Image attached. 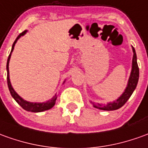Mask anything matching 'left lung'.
Masks as SVG:
<instances>
[{
  "label": "left lung",
  "instance_id": "obj_1",
  "mask_svg": "<svg viewBox=\"0 0 148 148\" xmlns=\"http://www.w3.org/2000/svg\"><path fill=\"white\" fill-rule=\"evenodd\" d=\"M132 48H133V52H134L133 60H132V70H131L128 84H127V87L125 92L116 101H114L112 103H109L106 106H102L101 104H94L93 102H91L92 105L94 107L98 108L100 110H118L123 106H124L125 103L130 97V96L132 95L133 92H134L135 88L137 86V84H138V76H139V70H138V64H137L136 53H135V50H134V47H132Z\"/></svg>",
  "mask_w": 148,
  "mask_h": 148
}]
</instances>
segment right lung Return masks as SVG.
<instances>
[{"instance_id": "1", "label": "right lung", "mask_w": 148, "mask_h": 148, "mask_svg": "<svg viewBox=\"0 0 148 148\" xmlns=\"http://www.w3.org/2000/svg\"><path fill=\"white\" fill-rule=\"evenodd\" d=\"M26 33V30H24L23 32H21L19 35H18L16 40L14 41V44H13V47H12V50H11V52H10V56H9V58H8V60H7V65H6V69H7V83H8V87H9V89H10V93L12 97H14V100L18 102L20 106H21L26 111H30V112H42V111L47 110H50L51 109L55 104H56V101L57 97L56 95H55V97H53L52 99L50 100L47 102H42V103H33V102H29V101H24L21 97H20L18 95V93L14 91V88L11 85V83H10V72H9V62H10V56H11V53L13 51V50L14 48V45L16 43V42L18 41V39L19 38L24 35Z\"/></svg>"}]
</instances>
